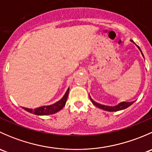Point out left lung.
<instances>
[{"mask_svg": "<svg viewBox=\"0 0 152 152\" xmlns=\"http://www.w3.org/2000/svg\"><path fill=\"white\" fill-rule=\"evenodd\" d=\"M131 42H132L133 43L135 44L134 42H133V40H131ZM135 45H136V44H135ZM137 47L138 48V49L140 50V52H141L142 55L143 56V54H142L141 50H140V48H139L138 45H137ZM90 100H91L92 103H93L95 106H96V107H99V108L102 109V110H106V111H109V112H116V111H119V110H124V109L127 108V107H129V106H131L134 102H121V103L118 104L117 106H115V107H109V106L101 104H99V103H97V102H94V101H93V99H91V97H90Z\"/></svg>", "mask_w": 152, "mask_h": 152, "instance_id": "left-lung-1", "label": "left lung"}]
</instances>
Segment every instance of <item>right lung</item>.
Wrapping results in <instances>:
<instances>
[{
	"label": "right lung",
	"mask_w": 152,
	"mask_h": 152,
	"mask_svg": "<svg viewBox=\"0 0 152 152\" xmlns=\"http://www.w3.org/2000/svg\"><path fill=\"white\" fill-rule=\"evenodd\" d=\"M69 93V88L67 89L65 94L62 97L61 100L59 102H56L55 104L49 106H42V107H38V108L32 110V109L26 108V107H23L25 110L31 113H33L34 115H52L54 113H57L59 110H62L64 107H65V103L67 99V96H68Z\"/></svg>",
	"instance_id": "right-lung-1"
}]
</instances>
